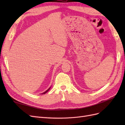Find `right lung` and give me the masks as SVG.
I'll return each instance as SVG.
<instances>
[{
  "label": "right lung",
  "instance_id": "1",
  "mask_svg": "<svg viewBox=\"0 0 125 125\" xmlns=\"http://www.w3.org/2000/svg\"><path fill=\"white\" fill-rule=\"evenodd\" d=\"M50 87H49V88L48 89V90H47V91H45V92H44L43 93V94H46V93H47V92L48 91H49V90H50Z\"/></svg>",
  "mask_w": 125,
  "mask_h": 125
}]
</instances>
